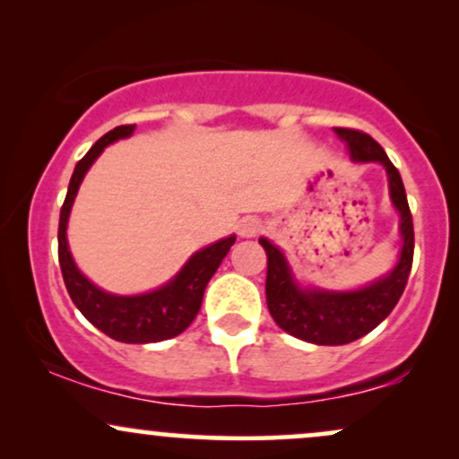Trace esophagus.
<instances>
[{
  "mask_svg": "<svg viewBox=\"0 0 459 459\" xmlns=\"http://www.w3.org/2000/svg\"><path fill=\"white\" fill-rule=\"evenodd\" d=\"M263 230V220L261 218H255V215H250V218H244L239 222V235L246 237V239H250V237H256Z\"/></svg>",
  "mask_w": 459,
  "mask_h": 459,
  "instance_id": "esophagus-1",
  "label": "esophagus"
}]
</instances>
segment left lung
<instances>
[{"mask_svg":"<svg viewBox=\"0 0 459 459\" xmlns=\"http://www.w3.org/2000/svg\"><path fill=\"white\" fill-rule=\"evenodd\" d=\"M334 134L341 142H345L351 161H377L386 170L388 194L399 213L402 250L388 273L360 289L334 291V289L304 287L281 247L272 244L267 237H261L259 244L267 252V308L284 332L315 345H345L377 328L402 298L414 256L412 215L399 170L371 135L343 127H334Z\"/></svg>","mask_w":459,"mask_h":459,"instance_id":"left-lung-1","label":"left lung"}]
</instances>
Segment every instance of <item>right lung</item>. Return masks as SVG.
<instances>
[{"label":"right lung","mask_w":459,"mask_h":459,"mask_svg":"<svg viewBox=\"0 0 459 459\" xmlns=\"http://www.w3.org/2000/svg\"><path fill=\"white\" fill-rule=\"evenodd\" d=\"M134 131L135 125H120V127L108 131L77 161L60 212L57 259H60L62 278H65L68 296L94 328L105 332L109 339L120 341V343H160V341L181 334L196 317L207 282L212 281L220 263L229 255L230 246L235 244V235L224 237L212 246L200 247L166 284L152 289V291L138 293V296L109 293L97 287L91 278L83 276L75 259H73L71 247H68V215H71L83 177L91 170L92 163L99 160L105 146L129 138Z\"/></svg>","instance_id":"right-lung-1"}]
</instances>
